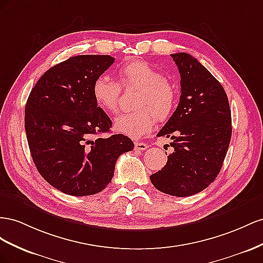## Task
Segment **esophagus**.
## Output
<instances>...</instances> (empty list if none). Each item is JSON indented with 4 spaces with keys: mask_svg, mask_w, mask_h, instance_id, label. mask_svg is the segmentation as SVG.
<instances>
[{
    "mask_svg": "<svg viewBox=\"0 0 263 263\" xmlns=\"http://www.w3.org/2000/svg\"><path fill=\"white\" fill-rule=\"evenodd\" d=\"M134 146H136V149H138V151H145L148 147L147 143H145V142H136Z\"/></svg>",
    "mask_w": 263,
    "mask_h": 263,
    "instance_id": "obj_1",
    "label": "esophagus"
}]
</instances>
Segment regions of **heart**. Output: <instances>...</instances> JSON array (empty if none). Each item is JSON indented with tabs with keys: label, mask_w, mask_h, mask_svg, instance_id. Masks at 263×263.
<instances>
[{
	"label": "heart",
	"mask_w": 263,
	"mask_h": 263,
	"mask_svg": "<svg viewBox=\"0 0 263 263\" xmlns=\"http://www.w3.org/2000/svg\"><path fill=\"white\" fill-rule=\"evenodd\" d=\"M120 85L109 74H100L93 81L92 96L102 110L114 114L119 108L121 87L138 91L132 99V111L115 120V129L124 136L139 139L155 126L156 118L167 119L177 101V90L170 80L143 61H131L119 70Z\"/></svg>",
	"instance_id": "1"
}]
</instances>
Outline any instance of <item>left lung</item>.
<instances>
[{
    "label": "left lung",
    "mask_w": 263,
    "mask_h": 263,
    "mask_svg": "<svg viewBox=\"0 0 263 263\" xmlns=\"http://www.w3.org/2000/svg\"><path fill=\"white\" fill-rule=\"evenodd\" d=\"M171 56L181 74V98L157 137L173 140L174 152L149 179L162 193L186 197L207 189L219 174L231 139V112L220 82L196 58L186 52Z\"/></svg>",
    "instance_id": "left-lung-1"
}]
</instances>
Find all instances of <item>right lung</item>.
Wrapping results in <instances>:
<instances>
[{"mask_svg": "<svg viewBox=\"0 0 263 263\" xmlns=\"http://www.w3.org/2000/svg\"><path fill=\"white\" fill-rule=\"evenodd\" d=\"M115 63L109 55H79L51 67L36 82L25 107V131L37 171L71 196L103 191L118 157L134 144L109 133L112 122L92 96L93 81Z\"/></svg>", "mask_w": 263, "mask_h": 263, "instance_id": "1", "label": "right lung"}]
</instances>
